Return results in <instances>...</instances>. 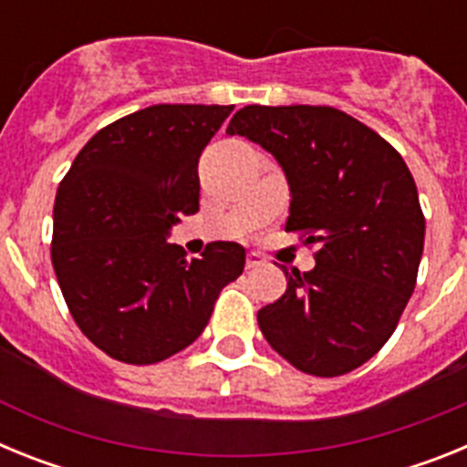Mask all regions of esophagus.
Listing matches in <instances>:
<instances>
[{
	"label": "esophagus",
	"mask_w": 467,
	"mask_h": 467,
	"mask_svg": "<svg viewBox=\"0 0 467 467\" xmlns=\"http://www.w3.org/2000/svg\"><path fill=\"white\" fill-rule=\"evenodd\" d=\"M262 264H264V257L259 253H250V254H247V259H245L247 269H257V266H262Z\"/></svg>",
	"instance_id": "1"
}]
</instances>
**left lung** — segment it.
Returning a JSON list of instances; mask_svg holds the SVG:
<instances>
[{
	"mask_svg": "<svg viewBox=\"0 0 467 467\" xmlns=\"http://www.w3.org/2000/svg\"><path fill=\"white\" fill-rule=\"evenodd\" d=\"M274 154L290 184L285 231L317 245L316 269L285 271L287 290L257 313L271 348L313 377L377 356L416 285L426 220L402 156L334 107L247 105L231 119Z\"/></svg>",
	"mask_w": 467,
	"mask_h": 467,
	"instance_id": "1",
	"label": "left lung"
}]
</instances>
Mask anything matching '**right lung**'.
<instances>
[{
    "label": "right lung",
    "instance_id": "obj_1",
    "mask_svg": "<svg viewBox=\"0 0 467 467\" xmlns=\"http://www.w3.org/2000/svg\"><path fill=\"white\" fill-rule=\"evenodd\" d=\"M234 105H151L86 142L57 187L51 262L74 323L128 365H154L201 337L245 247L201 259L168 243L198 210V159Z\"/></svg>",
    "mask_w": 467,
    "mask_h": 467
}]
</instances>
